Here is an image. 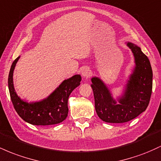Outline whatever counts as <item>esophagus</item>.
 I'll list each match as a JSON object with an SVG mask.
<instances>
[{"label": "esophagus", "mask_w": 161, "mask_h": 161, "mask_svg": "<svg viewBox=\"0 0 161 161\" xmlns=\"http://www.w3.org/2000/svg\"><path fill=\"white\" fill-rule=\"evenodd\" d=\"M81 73H82V75L84 77V78L87 79L91 75L92 71L89 67H88V66H85V67H83L82 70H81Z\"/></svg>", "instance_id": "esophagus-1"}]
</instances>
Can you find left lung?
Wrapping results in <instances>:
<instances>
[{"label": "left lung", "mask_w": 161, "mask_h": 161, "mask_svg": "<svg viewBox=\"0 0 161 161\" xmlns=\"http://www.w3.org/2000/svg\"><path fill=\"white\" fill-rule=\"evenodd\" d=\"M125 45L132 51L135 66L116 98L105 82L97 76L92 78L95 110L106 123H122L132 120L147 108L152 92L153 73L148 58L141 47L132 42Z\"/></svg>", "instance_id": "left-lung-1"}]
</instances>
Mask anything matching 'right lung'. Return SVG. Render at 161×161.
I'll return each instance as SVG.
<instances>
[{"label": "right lung", "mask_w": 161, "mask_h": 161, "mask_svg": "<svg viewBox=\"0 0 161 161\" xmlns=\"http://www.w3.org/2000/svg\"><path fill=\"white\" fill-rule=\"evenodd\" d=\"M20 56L13 62L8 76L10 98L16 113L24 121L36 125H54L65 120L68 115V98L71 92L80 85L82 77L74 75L65 79L45 98L37 101L22 99L16 94L14 85V72Z\"/></svg>", "instance_id": "obj_1"}]
</instances>
